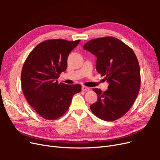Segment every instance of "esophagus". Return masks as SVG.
I'll return each mask as SVG.
<instances>
[{"label":"esophagus","instance_id":"obj_1","mask_svg":"<svg viewBox=\"0 0 160 160\" xmlns=\"http://www.w3.org/2000/svg\"><path fill=\"white\" fill-rule=\"evenodd\" d=\"M82 90L85 91H89L90 90L89 88H88V87H85V86H82Z\"/></svg>","mask_w":160,"mask_h":160}]
</instances>
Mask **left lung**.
<instances>
[{
	"mask_svg": "<svg viewBox=\"0 0 160 160\" xmlns=\"http://www.w3.org/2000/svg\"><path fill=\"white\" fill-rule=\"evenodd\" d=\"M83 49L97 57L96 70L109 83L104 92L94 89L98 101L90 106L97 117L114 121L126 113L136 99L141 77L133 51L118 38H98L86 42Z\"/></svg>",
	"mask_w": 160,
	"mask_h": 160,
	"instance_id": "8db88e82",
	"label": "left lung"
}]
</instances>
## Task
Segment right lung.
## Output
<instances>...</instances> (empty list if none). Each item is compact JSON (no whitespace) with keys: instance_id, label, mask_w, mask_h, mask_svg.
<instances>
[{"instance_id":"add662e5","label":"right lung","mask_w":160,"mask_h":160,"mask_svg":"<svg viewBox=\"0 0 160 160\" xmlns=\"http://www.w3.org/2000/svg\"><path fill=\"white\" fill-rule=\"evenodd\" d=\"M80 40H47L37 45L28 55L21 72L24 95L42 118L53 120L68 110L73 95L81 85H66L57 81L67 67V58Z\"/></svg>"}]
</instances>
